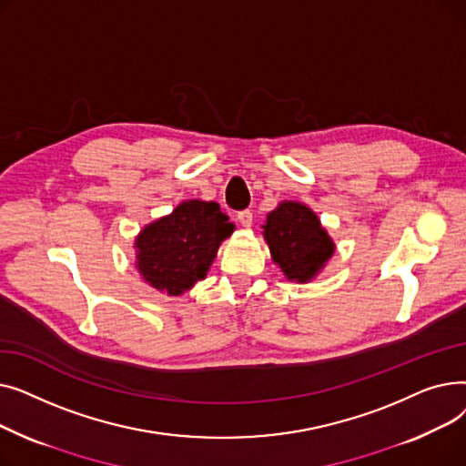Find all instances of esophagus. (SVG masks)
Instances as JSON below:
<instances>
[{
  "label": "esophagus",
  "instance_id": "obj_1",
  "mask_svg": "<svg viewBox=\"0 0 466 466\" xmlns=\"http://www.w3.org/2000/svg\"><path fill=\"white\" fill-rule=\"evenodd\" d=\"M238 220H239V225H241V227L249 228V227L253 225V213H251L249 209H243V211H239V213H238Z\"/></svg>",
  "mask_w": 466,
  "mask_h": 466
}]
</instances>
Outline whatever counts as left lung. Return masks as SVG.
Returning <instances> with one entry per match:
<instances>
[{
  "label": "left lung",
  "instance_id": "1",
  "mask_svg": "<svg viewBox=\"0 0 466 466\" xmlns=\"http://www.w3.org/2000/svg\"><path fill=\"white\" fill-rule=\"evenodd\" d=\"M262 228L272 260L290 281H311L334 253L321 220L300 202H281L268 213Z\"/></svg>",
  "mask_w": 466,
  "mask_h": 466
}]
</instances>
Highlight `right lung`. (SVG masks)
Segmentation results:
<instances>
[{
  "mask_svg": "<svg viewBox=\"0 0 466 466\" xmlns=\"http://www.w3.org/2000/svg\"><path fill=\"white\" fill-rule=\"evenodd\" d=\"M234 225L217 202L187 200L136 238V268L151 287L179 297L206 278Z\"/></svg>",
  "mask_w": 466,
  "mask_h": 466,
  "instance_id": "obj_1",
  "label": "right lung"
}]
</instances>
